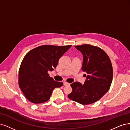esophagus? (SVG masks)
Wrapping results in <instances>:
<instances>
[{
	"label": "esophagus",
	"instance_id": "esophagus-1",
	"mask_svg": "<svg viewBox=\"0 0 130 130\" xmlns=\"http://www.w3.org/2000/svg\"><path fill=\"white\" fill-rule=\"evenodd\" d=\"M70 84L69 83H67V82H64V86H69V85H70Z\"/></svg>",
	"mask_w": 130,
	"mask_h": 130
}]
</instances>
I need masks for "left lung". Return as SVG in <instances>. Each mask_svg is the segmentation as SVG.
Masks as SVG:
<instances>
[{
  "mask_svg": "<svg viewBox=\"0 0 130 130\" xmlns=\"http://www.w3.org/2000/svg\"><path fill=\"white\" fill-rule=\"evenodd\" d=\"M83 56L82 70L85 72L84 84L74 82L72 91L68 97L82 105L95 103L109 90L113 79L111 62L107 54L100 48L89 44L75 46Z\"/></svg>",
  "mask_w": 130,
  "mask_h": 130,
  "instance_id": "left-lung-1",
  "label": "left lung"
}]
</instances>
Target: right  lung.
Returning <instances> with one entry per match:
<instances>
[{
    "label": "right lung",
    "mask_w": 130,
    "mask_h": 130,
    "mask_svg": "<svg viewBox=\"0 0 130 130\" xmlns=\"http://www.w3.org/2000/svg\"><path fill=\"white\" fill-rule=\"evenodd\" d=\"M71 46H40L24 57L19 71V86L29 101L34 104L47 102L54 89L63 85L62 82L54 81L47 72L56 68Z\"/></svg>",
    "instance_id": "1"
}]
</instances>
